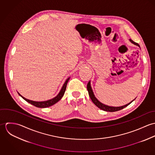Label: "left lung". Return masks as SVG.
<instances>
[{"instance_id": "obj_1", "label": "left lung", "mask_w": 155, "mask_h": 155, "mask_svg": "<svg viewBox=\"0 0 155 155\" xmlns=\"http://www.w3.org/2000/svg\"><path fill=\"white\" fill-rule=\"evenodd\" d=\"M130 41H131L132 43H133L134 44L138 45V46H140L137 43L134 42L133 40H131V39H130ZM87 89H88V91L89 95V97H90V98H91L92 101L93 102V103H94L96 106H97L99 109H101V110H103L106 111L113 112V111H116L122 110V109H123L124 108H125V107H126L127 106H128L129 104H130L133 102V101L134 100L131 102H130V103H128V104H126V105H125V106H121V107H111V106H106V105L103 104H102L101 103H100V102L95 97V96H94V93H93V92H92V90L91 87V85H90V82H89L88 83V84H87Z\"/></svg>"}]
</instances>
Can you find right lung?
Here are the masks:
<instances>
[{
	"label": "right lung",
	"mask_w": 155,
	"mask_h": 155,
	"mask_svg": "<svg viewBox=\"0 0 155 155\" xmlns=\"http://www.w3.org/2000/svg\"><path fill=\"white\" fill-rule=\"evenodd\" d=\"M70 78H68L66 80V81L65 82V83L64 84L62 88L61 89L60 92H59V94L57 95V96H56L55 98L51 99V100H48V101H42V102H37V101H31V100H29L28 99H26L24 97H23L22 96H21L20 94L19 95L22 97V98L24 100H25L26 101H27L28 103H30L31 104L37 107H39V108H45V107H49V106H51L52 105H54V104H55L56 103H57L58 101H60L61 100V98L63 97V96L64 95V92L66 91V89L67 84V82L68 81Z\"/></svg>",
	"instance_id": "right-lung-1"
}]
</instances>
